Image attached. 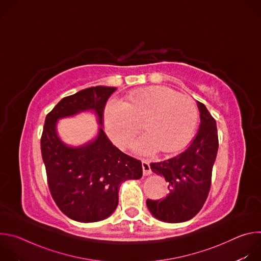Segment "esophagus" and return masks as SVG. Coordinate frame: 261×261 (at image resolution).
I'll list each match as a JSON object with an SVG mask.
<instances>
[{
  "instance_id": "34e87169",
  "label": "esophagus",
  "mask_w": 261,
  "mask_h": 261,
  "mask_svg": "<svg viewBox=\"0 0 261 261\" xmlns=\"http://www.w3.org/2000/svg\"><path fill=\"white\" fill-rule=\"evenodd\" d=\"M141 165H142V170H143V174L144 175H148L152 173V169H151V166H150V162H148L147 160L143 159L141 161Z\"/></svg>"
}]
</instances>
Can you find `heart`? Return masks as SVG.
<instances>
[{"mask_svg":"<svg viewBox=\"0 0 261 261\" xmlns=\"http://www.w3.org/2000/svg\"><path fill=\"white\" fill-rule=\"evenodd\" d=\"M198 122L195 101L165 87H151L133 91L128 102L110 99L105 106V127L108 135L120 147L127 146L140 131L147 134L133 146L137 152L157 151L174 153L188 144Z\"/></svg>","mask_w":261,"mask_h":261,"instance_id":"heart-1","label":"heart"}]
</instances>
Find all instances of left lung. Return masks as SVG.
Here are the masks:
<instances>
[{
	"label": "left lung",
	"instance_id": "8db88e82",
	"mask_svg": "<svg viewBox=\"0 0 261 261\" xmlns=\"http://www.w3.org/2000/svg\"><path fill=\"white\" fill-rule=\"evenodd\" d=\"M198 132L190 145L180 154L151 163L153 172L163 175L168 185L164 199H147L146 205L157 219L179 223L192 219L203 206L212 184V171L219 140L215 119L201 102Z\"/></svg>",
	"mask_w": 261,
	"mask_h": 261
}]
</instances>
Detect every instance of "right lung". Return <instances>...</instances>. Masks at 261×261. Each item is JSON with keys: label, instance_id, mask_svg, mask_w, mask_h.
Returning <instances> with one entry per match:
<instances>
[{"label": "right lung", "instance_id": "right-lung-1", "mask_svg": "<svg viewBox=\"0 0 261 261\" xmlns=\"http://www.w3.org/2000/svg\"><path fill=\"white\" fill-rule=\"evenodd\" d=\"M117 89L92 87L63 98L45 118L41 153L50 194L59 208L70 219L90 223L115 212L123 181L142 176L141 162L121 152L103 130L105 104ZM94 110L101 125L92 142L73 148L56 134L62 117Z\"/></svg>", "mask_w": 261, "mask_h": 261}]
</instances>
